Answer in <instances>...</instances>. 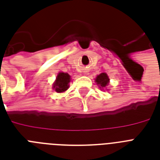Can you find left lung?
<instances>
[{"label": "left lung", "mask_w": 160, "mask_h": 160, "mask_svg": "<svg viewBox=\"0 0 160 160\" xmlns=\"http://www.w3.org/2000/svg\"><path fill=\"white\" fill-rule=\"evenodd\" d=\"M109 81V79L108 78L105 73H101L95 79V82L97 83V85H100V88H104L106 85H108Z\"/></svg>", "instance_id": "obj_1"}]
</instances>
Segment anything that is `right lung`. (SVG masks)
Here are the masks:
<instances>
[{"mask_svg": "<svg viewBox=\"0 0 160 160\" xmlns=\"http://www.w3.org/2000/svg\"><path fill=\"white\" fill-rule=\"evenodd\" d=\"M70 81V76L67 73L60 72L58 74L56 80L53 85L55 90L58 93L64 92L69 88V83Z\"/></svg>", "mask_w": 160, "mask_h": 160, "instance_id": "1", "label": "right lung"}]
</instances>
